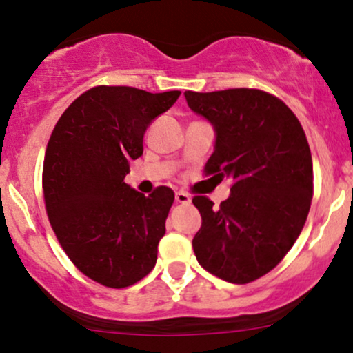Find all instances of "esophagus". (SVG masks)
Returning <instances> with one entry per match:
<instances>
[{"label":"esophagus","instance_id":"obj_1","mask_svg":"<svg viewBox=\"0 0 353 353\" xmlns=\"http://www.w3.org/2000/svg\"><path fill=\"white\" fill-rule=\"evenodd\" d=\"M176 202H179V204H189L190 196L188 192H184V190H179V192H176Z\"/></svg>","mask_w":353,"mask_h":353}]
</instances>
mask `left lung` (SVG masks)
I'll return each mask as SVG.
<instances>
[{
    "mask_svg": "<svg viewBox=\"0 0 353 353\" xmlns=\"http://www.w3.org/2000/svg\"><path fill=\"white\" fill-rule=\"evenodd\" d=\"M184 96L216 129L204 174L232 179L219 209L205 196L192 199L202 217L194 254L222 281L254 282L285 257L309 216L314 169L305 132L283 101L261 89Z\"/></svg>",
    "mask_w": 353,
    "mask_h": 353,
    "instance_id": "obj_1",
    "label": "left lung"
}]
</instances>
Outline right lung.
I'll return each mask as SVG.
<instances>
[{"label":"right lung","mask_w":353,"mask_h":353,"mask_svg":"<svg viewBox=\"0 0 353 353\" xmlns=\"http://www.w3.org/2000/svg\"><path fill=\"white\" fill-rule=\"evenodd\" d=\"M179 94L96 86L52 129L43 164L48 219L70 261L101 285L124 289L156 265L174 192L159 185L145 197L124 177L143 156L148 125Z\"/></svg>","instance_id":"add662e5"}]
</instances>
